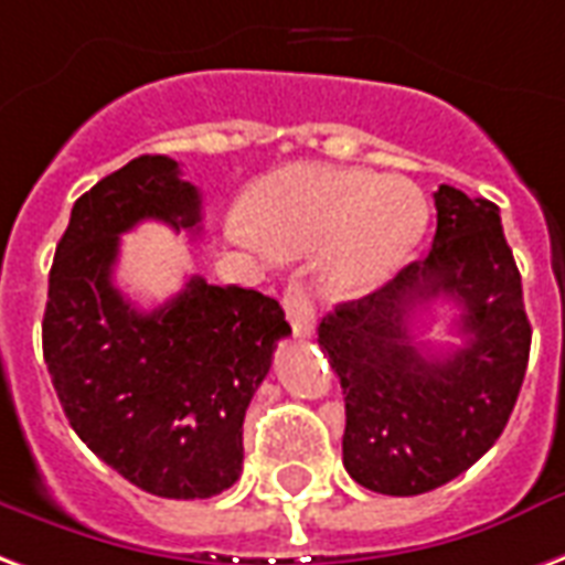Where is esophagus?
<instances>
[{"label":"esophagus","mask_w":565,"mask_h":565,"mask_svg":"<svg viewBox=\"0 0 565 565\" xmlns=\"http://www.w3.org/2000/svg\"><path fill=\"white\" fill-rule=\"evenodd\" d=\"M284 311H287V320L294 326L296 335H311L315 332V302H311V296H308V290L299 281L287 284V290H284Z\"/></svg>","instance_id":"obj_1"}]
</instances>
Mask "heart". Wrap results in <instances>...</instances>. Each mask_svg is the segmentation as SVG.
I'll use <instances>...</instances> for the list:
<instances>
[{"label": "heart", "instance_id": "1", "mask_svg": "<svg viewBox=\"0 0 565 565\" xmlns=\"http://www.w3.org/2000/svg\"><path fill=\"white\" fill-rule=\"evenodd\" d=\"M248 245L281 257L317 250V278L335 299H362L416 257L428 233V200L398 177L359 167L290 164L245 191Z\"/></svg>", "mask_w": 565, "mask_h": 565}]
</instances>
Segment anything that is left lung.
<instances>
[{"instance_id": "8db88e82", "label": "left lung", "mask_w": 565, "mask_h": 565, "mask_svg": "<svg viewBox=\"0 0 565 565\" xmlns=\"http://www.w3.org/2000/svg\"><path fill=\"white\" fill-rule=\"evenodd\" d=\"M437 233L374 294L320 323V350L344 388V467L362 488L413 497L473 467L512 416L530 356V320L512 248L491 200L434 194ZM431 298L462 311L465 347L425 354L412 315Z\"/></svg>"}]
</instances>
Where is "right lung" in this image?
I'll return each mask as SVG.
<instances>
[{
    "label": "right lung",
    "instance_id": "right-lung-1",
    "mask_svg": "<svg viewBox=\"0 0 565 565\" xmlns=\"http://www.w3.org/2000/svg\"><path fill=\"white\" fill-rule=\"evenodd\" d=\"M200 191L167 154H140L71 209L50 269L44 362L92 452L167 500L221 494L242 473V422L290 335L281 305L236 284L188 278L137 311L113 284L119 236L140 221L198 233Z\"/></svg>",
    "mask_w": 565,
    "mask_h": 565
}]
</instances>
